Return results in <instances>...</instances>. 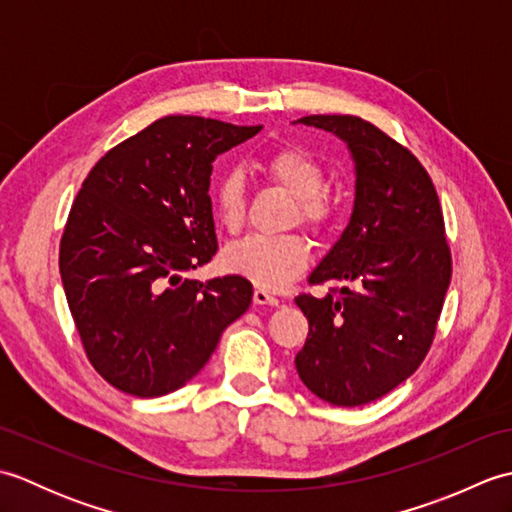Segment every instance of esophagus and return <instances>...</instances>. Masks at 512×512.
<instances>
[{
    "mask_svg": "<svg viewBox=\"0 0 512 512\" xmlns=\"http://www.w3.org/2000/svg\"><path fill=\"white\" fill-rule=\"evenodd\" d=\"M253 301L255 306H279V299L275 295H270V292L264 288H257L253 292Z\"/></svg>",
    "mask_w": 512,
    "mask_h": 512,
    "instance_id": "1",
    "label": "esophagus"
}]
</instances>
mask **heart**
Segmentation results:
<instances>
[{
  "instance_id": "obj_1",
  "label": "heart",
  "mask_w": 512,
  "mask_h": 512,
  "mask_svg": "<svg viewBox=\"0 0 512 512\" xmlns=\"http://www.w3.org/2000/svg\"><path fill=\"white\" fill-rule=\"evenodd\" d=\"M268 178L297 198V217L312 228L330 222L332 202L323 193V167L306 149L284 147L264 160ZM213 209L226 231L235 233L244 222L246 187L244 178L235 171L222 173L213 184ZM310 244L297 233L268 237L248 235L226 246L222 264L228 273L253 281L264 290H281L301 275L310 264Z\"/></svg>"
}]
</instances>
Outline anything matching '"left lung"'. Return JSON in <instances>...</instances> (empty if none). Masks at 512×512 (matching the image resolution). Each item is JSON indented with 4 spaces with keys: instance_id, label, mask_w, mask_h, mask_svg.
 <instances>
[{
    "instance_id": "8db88e82",
    "label": "left lung",
    "mask_w": 512,
    "mask_h": 512,
    "mask_svg": "<svg viewBox=\"0 0 512 512\" xmlns=\"http://www.w3.org/2000/svg\"><path fill=\"white\" fill-rule=\"evenodd\" d=\"M354 162V204L310 284L345 281L332 297L301 295L310 334L295 358L314 396L336 407L378 400L427 356L451 281L438 193L409 149L358 116H303Z\"/></svg>"
}]
</instances>
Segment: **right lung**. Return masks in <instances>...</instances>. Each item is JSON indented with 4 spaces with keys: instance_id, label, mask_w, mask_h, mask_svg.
Returning a JSON list of instances; mask_svg holds the SVG:
<instances>
[{
    "instance_id": "1",
    "label": "right lung",
    "mask_w": 512,
    "mask_h": 512,
    "mask_svg": "<svg viewBox=\"0 0 512 512\" xmlns=\"http://www.w3.org/2000/svg\"><path fill=\"white\" fill-rule=\"evenodd\" d=\"M259 129L165 116L83 180L61 237V281L90 363L125 394L156 398L187 385L248 310V279L184 273L217 250L213 160Z\"/></svg>"
}]
</instances>
